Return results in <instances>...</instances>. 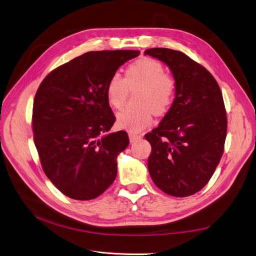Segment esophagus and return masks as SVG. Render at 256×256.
Instances as JSON below:
<instances>
[{
	"instance_id": "1",
	"label": "esophagus",
	"mask_w": 256,
	"mask_h": 256,
	"mask_svg": "<svg viewBox=\"0 0 256 256\" xmlns=\"http://www.w3.org/2000/svg\"><path fill=\"white\" fill-rule=\"evenodd\" d=\"M128 138H130V142H135V141H137L138 139L141 138V135L134 134V132H130V134H128Z\"/></svg>"
}]
</instances>
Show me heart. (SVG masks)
Returning a JSON list of instances; mask_svg holds the SVG:
<instances>
[{
    "label": "heart",
    "instance_id": "obj_1",
    "mask_svg": "<svg viewBox=\"0 0 256 256\" xmlns=\"http://www.w3.org/2000/svg\"><path fill=\"white\" fill-rule=\"evenodd\" d=\"M138 108H126L117 114V124L126 130L138 132L152 124V112L163 115L174 102L176 82L165 72L164 66L156 60L144 58L128 66L124 78L114 73L106 84V94L110 106L120 108L126 102L130 91L139 90Z\"/></svg>",
    "mask_w": 256,
    "mask_h": 256
}]
</instances>
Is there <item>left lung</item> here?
<instances>
[{
    "mask_svg": "<svg viewBox=\"0 0 256 256\" xmlns=\"http://www.w3.org/2000/svg\"><path fill=\"white\" fill-rule=\"evenodd\" d=\"M146 55L170 66L174 100L158 128L146 135L152 180L165 194L188 196L212 176L224 152L227 116L220 88L210 72L181 51L152 48Z\"/></svg>",
    "mask_w": 256,
    "mask_h": 256,
    "instance_id": "1",
    "label": "left lung"
}]
</instances>
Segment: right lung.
<instances>
[{"mask_svg":"<svg viewBox=\"0 0 256 256\" xmlns=\"http://www.w3.org/2000/svg\"><path fill=\"white\" fill-rule=\"evenodd\" d=\"M135 50L91 51L51 71L33 102L32 130L42 168L64 196L88 201L100 196L117 176V156L128 132H108L116 120L106 84Z\"/></svg>","mask_w":256,"mask_h":256,"instance_id":"add662e5","label":"right lung"}]
</instances>
